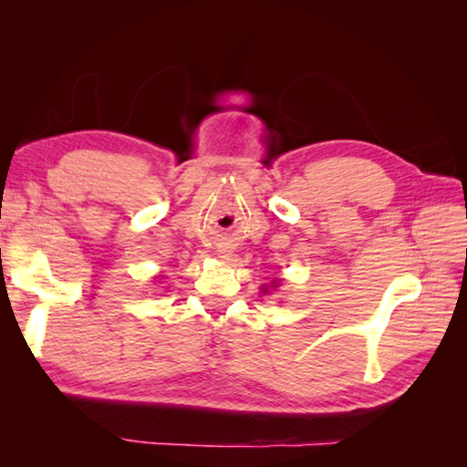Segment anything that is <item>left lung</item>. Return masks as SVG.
Segmentation results:
<instances>
[{
  "instance_id": "8db88e82",
  "label": "left lung",
  "mask_w": 467,
  "mask_h": 467,
  "mask_svg": "<svg viewBox=\"0 0 467 467\" xmlns=\"http://www.w3.org/2000/svg\"><path fill=\"white\" fill-rule=\"evenodd\" d=\"M275 284H278V282H274V286H275ZM264 292H267V288H264Z\"/></svg>"
}]
</instances>
